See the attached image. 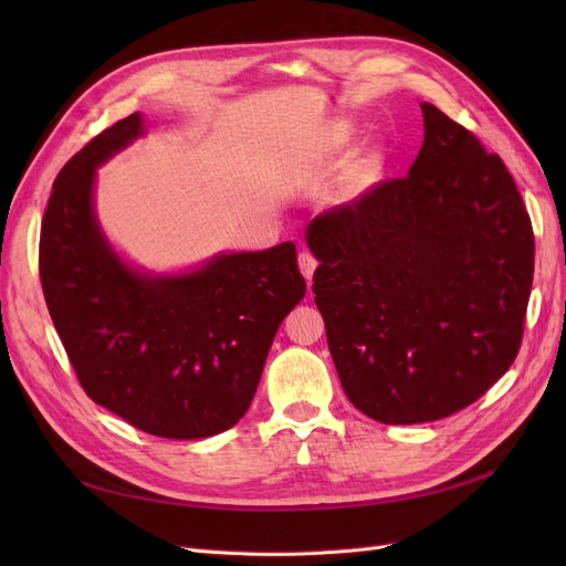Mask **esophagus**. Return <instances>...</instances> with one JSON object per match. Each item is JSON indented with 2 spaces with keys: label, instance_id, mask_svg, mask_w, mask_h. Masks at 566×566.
Instances as JSON below:
<instances>
[{
  "label": "esophagus",
  "instance_id": "obj_1",
  "mask_svg": "<svg viewBox=\"0 0 566 566\" xmlns=\"http://www.w3.org/2000/svg\"><path fill=\"white\" fill-rule=\"evenodd\" d=\"M297 264H300V271H302V276L306 279V283H312V276H314V271H316V266H318L316 256H314L312 252L302 250L300 256H297Z\"/></svg>",
  "mask_w": 566,
  "mask_h": 566
}]
</instances>
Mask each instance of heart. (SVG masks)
I'll use <instances>...</instances> for the list:
<instances>
[{"mask_svg":"<svg viewBox=\"0 0 566 566\" xmlns=\"http://www.w3.org/2000/svg\"><path fill=\"white\" fill-rule=\"evenodd\" d=\"M347 142H349V129H347V127L335 129L333 144H335V146H342V144H347ZM375 165H378V158H375V156H368L366 160H361V165H358V179H361V175L370 172V169H373Z\"/></svg>","mask_w":566,"mask_h":566,"instance_id":"obj_1","label":"heart"}]
</instances>
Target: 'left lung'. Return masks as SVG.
I'll list each match as a JSON object with an SVG mask.
<instances>
[{"label":"left lung","instance_id":"obj_1","mask_svg":"<svg viewBox=\"0 0 566 566\" xmlns=\"http://www.w3.org/2000/svg\"><path fill=\"white\" fill-rule=\"evenodd\" d=\"M420 108L408 175L306 227L342 389L385 424L482 397L515 361L534 281V231L507 167L437 106Z\"/></svg>","mask_w":566,"mask_h":566}]
</instances>
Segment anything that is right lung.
Wrapping results in <instances>:
<instances>
[{
  "instance_id": "1",
  "label": "right lung",
  "mask_w": 566,
  "mask_h": 566,
  "mask_svg": "<svg viewBox=\"0 0 566 566\" xmlns=\"http://www.w3.org/2000/svg\"><path fill=\"white\" fill-rule=\"evenodd\" d=\"M132 113L65 163L40 235L51 321L87 397L136 430L205 439L245 416L283 318L306 293L295 243L186 273L129 266L98 227L96 167L144 134Z\"/></svg>"
}]
</instances>
